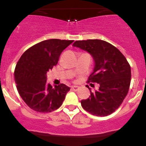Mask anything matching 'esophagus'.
<instances>
[{
    "mask_svg": "<svg viewBox=\"0 0 146 146\" xmlns=\"http://www.w3.org/2000/svg\"><path fill=\"white\" fill-rule=\"evenodd\" d=\"M71 88H72V90H73L77 91L80 88H79L78 86H76V85H73V86L71 87Z\"/></svg>",
    "mask_w": 146,
    "mask_h": 146,
    "instance_id": "1",
    "label": "esophagus"
}]
</instances>
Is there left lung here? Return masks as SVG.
I'll return each mask as SVG.
<instances>
[{
	"mask_svg": "<svg viewBox=\"0 0 146 146\" xmlns=\"http://www.w3.org/2000/svg\"><path fill=\"white\" fill-rule=\"evenodd\" d=\"M73 46L91 55L95 62L88 82L99 84V89L86 100L80 101L87 111L97 117H105L119 108L127 95L130 86V65L124 56L111 44L100 39L76 41Z\"/></svg>",
	"mask_w": 146,
	"mask_h": 146,
	"instance_id": "8db88e82",
	"label": "left lung"
}]
</instances>
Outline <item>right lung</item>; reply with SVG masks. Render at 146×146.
<instances>
[{
    "mask_svg": "<svg viewBox=\"0 0 146 146\" xmlns=\"http://www.w3.org/2000/svg\"><path fill=\"white\" fill-rule=\"evenodd\" d=\"M73 40L51 39L32 46L16 65L15 79L22 99L32 110L50 112L59 108L70 88L65 84L53 88L47 72L58 64L61 52Z\"/></svg>",
    "mask_w": 146,
    "mask_h": 146,
    "instance_id": "obj_1",
    "label": "right lung"
}]
</instances>
